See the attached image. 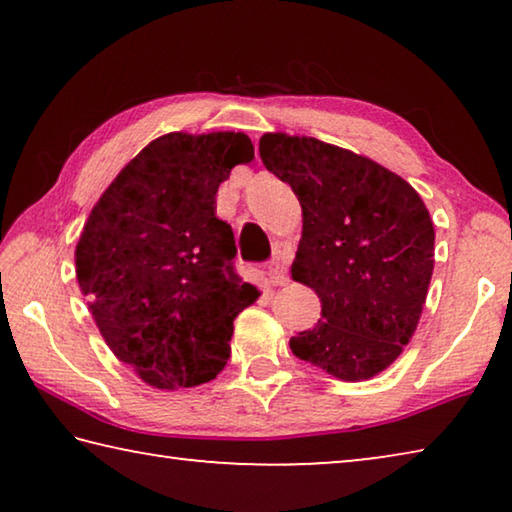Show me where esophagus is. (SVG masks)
<instances>
[{
	"instance_id": "34e87169",
	"label": "esophagus",
	"mask_w": 512,
	"mask_h": 512,
	"mask_svg": "<svg viewBox=\"0 0 512 512\" xmlns=\"http://www.w3.org/2000/svg\"><path fill=\"white\" fill-rule=\"evenodd\" d=\"M266 275H268V282H271L273 287H284V284L289 282V277H287V266H284V262H282L280 257L273 259V262L268 264V271H266Z\"/></svg>"
}]
</instances>
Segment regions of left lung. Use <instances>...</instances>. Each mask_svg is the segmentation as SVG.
I'll list each match as a JSON object with an SVG mask.
<instances>
[{"label":"left lung","instance_id":"8db88e82","mask_svg":"<svg viewBox=\"0 0 512 512\" xmlns=\"http://www.w3.org/2000/svg\"><path fill=\"white\" fill-rule=\"evenodd\" d=\"M259 155L302 205L291 275L323 307L291 352L345 381L375 377L400 357L427 300L429 210L397 173L316 137L266 133Z\"/></svg>","mask_w":512,"mask_h":512}]
</instances>
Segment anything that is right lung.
<instances>
[{"label": "right lung", "mask_w": 512, "mask_h": 512, "mask_svg": "<svg viewBox=\"0 0 512 512\" xmlns=\"http://www.w3.org/2000/svg\"><path fill=\"white\" fill-rule=\"evenodd\" d=\"M253 158L244 133L162 135L92 207L76 280L108 348L149 386L219 375L232 323L259 296L235 273V235L216 216L219 185Z\"/></svg>", "instance_id": "right-lung-1"}]
</instances>
